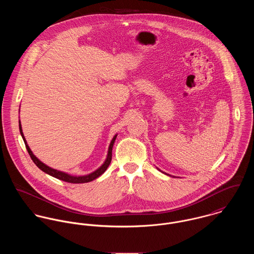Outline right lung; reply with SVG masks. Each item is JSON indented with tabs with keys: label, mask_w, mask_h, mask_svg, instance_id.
<instances>
[{
	"label": "right lung",
	"mask_w": 254,
	"mask_h": 254,
	"mask_svg": "<svg viewBox=\"0 0 254 254\" xmlns=\"http://www.w3.org/2000/svg\"><path fill=\"white\" fill-rule=\"evenodd\" d=\"M19 131H20V134H21V137L24 141V144L26 146V149L31 157V159L33 160V162L37 165V167H39L42 171H44L45 173L57 178V179H60L62 181L67 182V183H72V184H82V183H88V182L93 181L95 179H97L98 177H100L109 167V164H110V161H111V157H112V146L113 144L115 142V139H116V136L115 135L113 137V139L111 140L110 142V145H109V151H108V156H107V159L105 160L104 164L98 168L96 171L92 172L91 174H88V175H85V176H72L70 174H67L65 172H62V171H59V170H56V169H53L51 167H49L48 165H46L45 163H43L42 161H40L36 156L33 154V152L31 151L29 145H27V142L23 136V133H22V128H21V124H20V121H19Z\"/></svg>",
	"instance_id": "right-lung-1"
}]
</instances>
